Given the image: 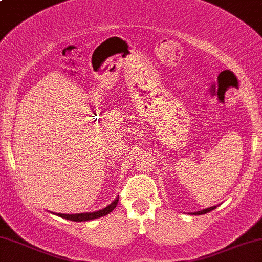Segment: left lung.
I'll return each mask as SVG.
<instances>
[{"mask_svg": "<svg viewBox=\"0 0 262 262\" xmlns=\"http://www.w3.org/2000/svg\"><path fill=\"white\" fill-rule=\"evenodd\" d=\"M215 209H216V206L207 207V209H204V210H201V211H196V212H193V213H191V215H205V213L210 212V211H212V210H215Z\"/></svg>", "mask_w": 262, "mask_h": 262, "instance_id": "1", "label": "left lung"}]
</instances>
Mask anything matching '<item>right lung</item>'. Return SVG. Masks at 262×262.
I'll use <instances>...</instances> for the list:
<instances>
[{
  "label": "right lung",
  "mask_w": 262,
  "mask_h": 262,
  "mask_svg": "<svg viewBox=\"0 0 262 262\" xmlns=\"http://www.w3.org/2000/svg\"><path fill=\"white\" fill-rule=\"evenodd\" d=\"M118 198H116L115 200L112 201L111 204L107 205L106 207H103V209H101L99 211H94V212H83V213H55V215H57L59 217H62V219H66V220H69V221H74V222H85V221H93V220H96V219H100V217L102 216H106L108 215L110 212H112L113 210L116 209V206H117L118 204Z\"/></svg>",
  "instance_id": "1"
}]
</instances>
